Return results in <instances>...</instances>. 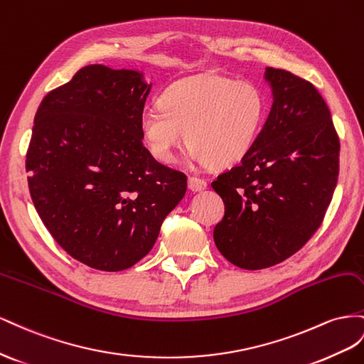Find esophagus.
<instances>
[{
  "mask_svg": "<svg viewBox=\"0 0 364 364\" xmlns=\"http://www.w3.org/2000/svg\"><path fill=\"white\" fill-rule=\"evenodd\" d=\"M188 186L192 192H201L207 188V181L200 178V176H189Z\"/></svg>",
  "mask_w": 364,
  "mask_h": 364,
  "instance_id": "obj_1",
  "label": "esophagus"
}]
</instances>
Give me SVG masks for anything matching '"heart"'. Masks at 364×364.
Instances as JSON below:
<instances>
[{"label": "heart", "mask_w": 364, "mask_h": 364, "mask_svg": "<svg viewBox=\"0 0 364 364\" xmlns=\"http://www.w3.org/2000/svg\"><path fill=\"white\" fill-rule=\"evenodd\" d=\"M265 112V97L253 84L200 75L166 88L160 107L141 112L140 128L160 161H173L175 151L188 140L193 160L221 169L252 151Z\"/></svg>", "instance_id": "obj_1"}]
</instances>
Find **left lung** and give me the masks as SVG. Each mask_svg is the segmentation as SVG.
I'll return each instance as SVG.
<instances>
[{"mask_svg":"<svg viewBox=\"0 0 364 364\" xmlns=\"http://www.w3.org/2000/svg\"><path fill=\"white\" fill-rule=\"evenodd\" d=\"M273 107L252 151L212 183L225 212L218 250L262 269L299 252L323 221L338 178L340 140L323 97L293 73L267 68Z\"/></svg>","mask_w":364,"mask_h":364,"instance_id":"8db88e82","label":"left lung"}]
</instances>
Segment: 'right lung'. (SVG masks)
Returning <instances> with one entry per match:
<instances>
[{
  "label": "right lung",
  "instance_id": "add662e5",
  "mask_svg": "<svg viewBox=\"0 0 364 364\" xmlns=\"http://www.w3.org/2000/svg\"><path fill=\"white\" fill-rule=\"evenodd\" d=\"M149 91L143 73L87 65L35 116L26 159L35 209L71 257L102 272L146 256L188 188L143 146Z\"/></svg>",
  "mask_w": 364,
  "mask_h": 364
}]
</instances>
